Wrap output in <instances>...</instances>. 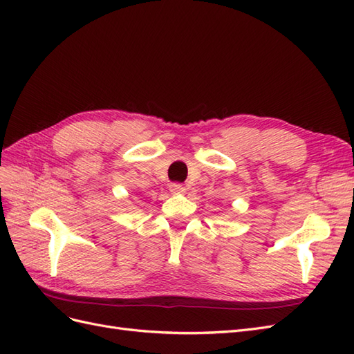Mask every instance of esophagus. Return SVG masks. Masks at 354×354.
<instances>
[{
    "instance_id": "34e87169",
    "label": "esophagus",
    "mask_w": 354,
    "mask_h": 354,
    "mask_svg": "<svg viewBox=\"0 0 354 354\" xmlns=\"http://www.w3.org/2000/svg\"><path fill=\"white\" fill-rule=\"evenodd\" d=\"M185 186L183 185H180V183H171L169 185V192L171 194H174V195H178V194H185Z\"/></svg>"
}]
</instances>
